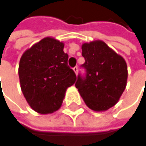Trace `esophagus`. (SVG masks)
I'll use <instances>...</instances> for the list:
<instances>
[{"instance_id": "esophagus-1", "label": "esophagus", "mask_w": 146, "mask_h": 146, "mask_svg": "<svg viewBox=\"0 0 146 146\" xmlns=\"http://www.w3.org/2000/svg\"><path fill=\"white\" fill-rule=\"evenodd\" d=\"M73 69V71H74V73H75V74L77 75V74H78V67H74Z\"/></svg>"}]
</instances>
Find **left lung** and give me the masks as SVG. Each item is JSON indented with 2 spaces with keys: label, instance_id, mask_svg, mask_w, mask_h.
<instances>
[{
  "label": "left lung",
  "instance_id": "8db88e82",
  "mask_svg": "<svg viewBox=\"0 0 146 146\" xmlns=\"http://www.w3.org/2000/svg\"><path fill=\"white\" fill-rule=\"evenodd\" d=\"M82 55L87 75L84 79L78 76L75 86L90 110L106 111L118 103L125 89V60L101 40L83 43Z\"/></svg>",
  "mask_w": 146,
  "mask_h": 146
}]
</instances>
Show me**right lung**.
I'll use <instances>...</instances> for the list:
<instances>
[{"label":"right lung","instance_id":"add662e5","mask_svg":"<svg viewBox=\"0 0 146 146\" xmlns=\"http://www.w3.org/2000/svg\"><path fill=\"white\" fill-rule=\"evenodd\" d=\"M63 47L62 42L46 36L27 49L21 58V89L30 107L38 113L58 110L67 88L77 79L68 65V55Z\"/></svg>","mask_w":146,"mask_h":146}]
</instances>
